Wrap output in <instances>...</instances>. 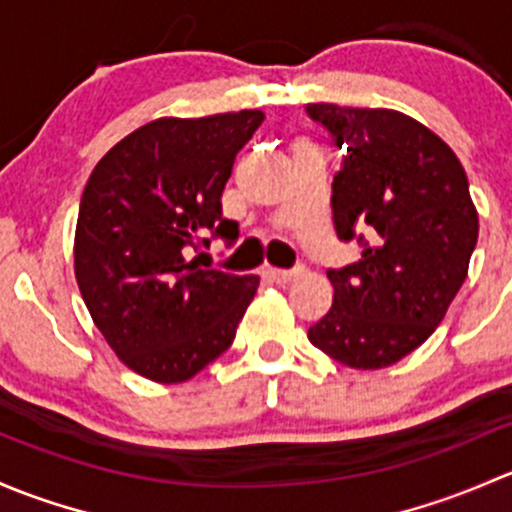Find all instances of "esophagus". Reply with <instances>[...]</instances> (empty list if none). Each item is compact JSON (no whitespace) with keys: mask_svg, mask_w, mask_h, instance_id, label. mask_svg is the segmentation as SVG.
Instances as JSON below:
<instances>
[{"mask_svg":"<svg viewBox=\"0 0 512 512\" xmlns=\"http://www.w3.org/2000/svg\"><path fill=\"white\" fill-rule=\"evenodd\" d=\"M268 276H271V281L278 283V286H286V283H293L295 278L300 276V268H291V271H281V268H268Z\"/></svg>","mask_w":512,"mask_h":512,"instance_id":"1","label":"esophagus"}]
</instances>
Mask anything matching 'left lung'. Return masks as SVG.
<instances>
[{
	"label": "left lung",
	"instance_id": "obj_1",
	"mask_svg": "<svg viewBox=\"0 0 512 512\" xmlns=\"http://www.w3.org/2000/svg\"><path fill=\"white\" fill-rule=\"evenodd\" d=\"M340 147L333 226L357 263L328 268L333 308L308 340L355 370L389 367L444 320L478 241L468 177L439 135L397 110L305 105Z\"/></svg>",
	"mask_w": 512,
	"mask_h": 512
}]
</instances>
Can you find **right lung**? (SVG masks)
Segmentation results:
<instances>
[{
    "label": "right lung",
    "mask_w": 512,
    "mask_h": 512,
    "mask_svg": "<svg viewBox=\"0 0 512 512\" xmlns=\"http://www.w3.org/2000/svg\"><path fill=\"white\" fill-rule=\"evenodd\" d=\"M261 110L162 118L120 140L83 189L76 281L115 355L152 382L202 372L234 342L258 278L199 268L192 251L239 239L221 214L234 160Z\"/></svg>",
    "instance_id": "obj_1"
}]
</instances>
